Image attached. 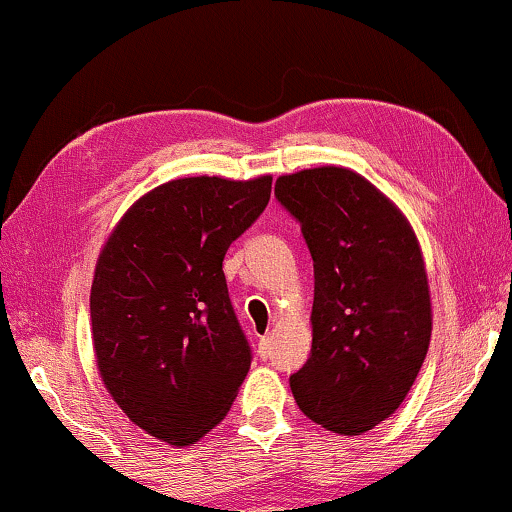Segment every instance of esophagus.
<instances>
[{
  "label": "esophagus",
  "instance_id": "obj_1",
  "mask_svg": "<svg viewBox=\"0 0 512 512\" xmlns=\"http://www.w3.org/2000/svg\"><path fill=\"white\" fill-rule=\"evenodd\" d=\"M257 354H259V358H269L271 356V335H262V338H259Z\"/></svg>",
  "mask_w": 512,
  "mask_h": 512
}]
</instances>
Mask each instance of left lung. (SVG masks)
<instances>
[{
    "instance_id": "obj_1",
    "label": "left lung",
    "mask_w": 512,
    "mask_h": 512,
    "mask_svg": "<svg viewBox=\"0 0 512 512\" xmlns=\"http://www.w3.org/2000/svg\"><path fill=\"white\" fill-rule=\"evenodd\" d=\"M315 266L312 349L289 377L310 421L363 434L407 398L432 335L421 246L409 220L347 167H312L276 181Z\"/></svg>"
}]
</instances>
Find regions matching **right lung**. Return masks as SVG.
I'll list each match as a JSON object with an SVG mask.
<instances>
[{
    "mask_svg": "<svg viewBox=\"0 0 512 512\" xmlns=\"http://www.w3.org/2000/svg\"><path fill=\"white\" fill-rule=\"evenodd\" d=\"M271 181H167L124 213L98 255L89 299L98 372L121 411L172 446L223 421L250 370L223 259L266 209Z\"/></svg>",
    "mask_w": 512,
    "mask_h": 512,
    "instance_id": "1",
    "label": "right lung"
}]
</instances>
